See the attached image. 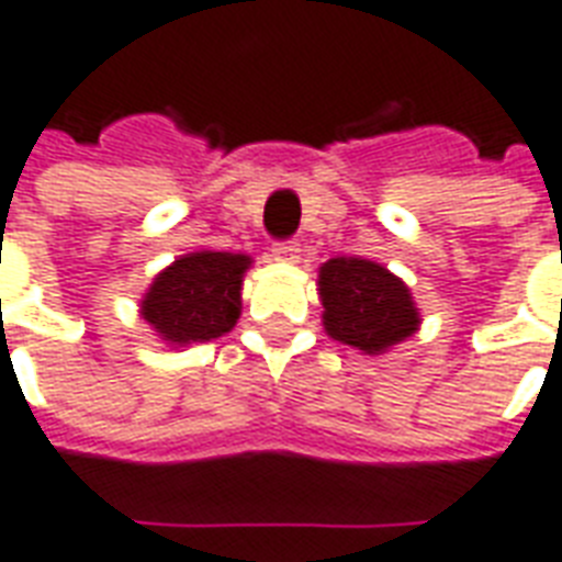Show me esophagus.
Returning <instances> with one entry per match:
<instances>
[{
	"mask_svg": "<svg viewBox=\"0 0 562 562\" xmlns=\"http://www.w3.org/2000/svg\"><path fill=\"white\" fill-rule=\"evenodd\" d=\"M297 252H301L297 240H273V247H270V256L277 261H297Z\"/></svg>",
	"mask_w": 562,
	"mask_h": 562,
	"instance_id": "obj_1",
	"label": "esophagus"
}]
</instances>
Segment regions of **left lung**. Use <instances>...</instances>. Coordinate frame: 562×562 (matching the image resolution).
Instances as JSON below:
<instances>
[{"label": "left lung", "mask_w": 562, "mask_h": 562, "mask_svg": "<svg viewBox=\"0 0 562 562\" xmlns=\"http://www.w3.org/2000/svg\"><path fill=\"white\" fill-rule=\"evenodd\" d=\"M327 334L378 355L417 330L408 285L375 261L330 259L318 277Z\"/></svg>", "instance_id": "obj_1"}]
</instances>
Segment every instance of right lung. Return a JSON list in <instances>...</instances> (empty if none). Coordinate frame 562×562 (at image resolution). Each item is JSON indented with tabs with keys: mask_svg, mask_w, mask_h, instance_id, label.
<instances>
[{
	"mask_svg": "<svg viewBox=\"0 0 562 562\" xmlns=\"http://www.w3.org/2000/svg\"><path fill=\"white\" fill-rule=\"evenodd\" d=\"M247 256L190 252L166 268L143 301L145 322L166 342H207L228 334L240 315Z\"/></svg>",
	"mask_w": 562,
	"mask_h": 562,
	"instance_id": "add662e5",
	"label": "right lung"
}]
</instances>
